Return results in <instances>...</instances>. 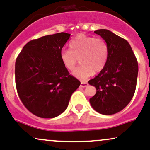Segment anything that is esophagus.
I'll list each match as a JSON object with an SVG mask.
<instances>
[{
    "label": "esophagus",
    "mask_w": 150,
    "mask_h": 150,
    "mask_svg": "<svg viewBox=\"0 0 150 150\" xmlns=\"http://www.w3.org/2000/svg\"><path fill=\"white\" fill-rule=\"evenodd\" d=\"M87 86H88L87 82H81V87L84 88V87H86Z\"/></svg>",
    "instance_id": "1"
}]
</instances>
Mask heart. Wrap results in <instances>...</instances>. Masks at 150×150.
<instances>
[{
  "instance_id": "heart-1",
  "label": "heart",
  "mask_w": 150,
  "mask_h": 150,
  "mask_svg": "<svg viewBox=\"0 0 150 150\" xmlns=\"http://www.w3.org/2000/svg\"><path fill=\"white\" fill-rule=\"evenodd\" d=\"M69 50H63L60 54L61 63L67 70L72 72L76 68L78 59L81 66L73 75L81 81L99 72L104 68L108 59L107 42L102 38L79 35L69 44Z\"/></svg>"
}]
</instances>
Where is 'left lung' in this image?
I'll return each mask as SVG.
<instances>
[{
	"label": "left lung",
	"mask_w": 150,
	"mask_h": 150,
	"mask_svg": "<svg viewBox=\"0 0 150 150\" xmlns=\"http://www.w3.org/2000/svg\"><path fill=\"white\" fill-rule=\"evenodd\" d=\"M108 46L104 68L89 83L96 88L89 99L91 106L100 114L110 115L121 111L131 101L136 88L138 61L129 43L107 29L95 31Z\"/></svg>",
	"instance_id": "8db88e82"
}]
</instances>
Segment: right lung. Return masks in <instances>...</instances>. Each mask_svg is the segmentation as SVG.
I'll list each match as a JSON object with an SVG mask.
<instances>
[{
  "mask_svg": "<svg viewBox=\"0 0 150 150\" xmlns=\"http://www.w3.org/2000/svg\"><path fill=\"white\" fill-rule=\"evenodd\" d=\"M71 35L66 33L32 40L15 61V84L21 100L30 112L52 118L67 108L81 82L64 67L60 58Z\"/></svg>",
  "mask_w": 150,
  "mask_h": 150,
  "instance_id": "1",
  "label": "right lung"
}]
</instances>
